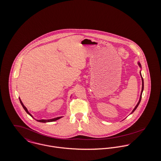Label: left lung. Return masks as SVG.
<instances>
[{"instance_id":"left-lung-1","label":"left lung","mask_w":161,"mask_h":161,"mask_svg":"<svg viewBox=\"0 0 161 161\" xmlns=\"http://www.w3.org/2000/svg\"><path fill=\"white\" fill-rule=\"evenodd\" d=\"M138 65H139L140 67H141V65H140V64L139 62L138 63ZM140 75H141V77H142V92H141V95H140V100H139V101H138V102L137 105H136V107L134 108V109L133 110V111H132V113H132L134 111H135V110H136V108H137V107L138 106V105H139V103H140V101H141V99H142V92H143V91L144 85H143V77H142V76L141 73H140Z\"/></svg>"}]
</instances>
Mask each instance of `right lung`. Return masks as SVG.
I'll return each instance as SVG.
<instances>
[{
  "instance_id": "right-lung-1",
  "label": "right lung",
  "mask_w": 161,
  "mask_h": 161,
  "mask_svg": "<svg viewBox=\"0 0 161 161\" xmlns=\"http://www.w3.org/2000/svg\"><path fill=\"white\" fill-rule=\"evenodd\" d=\"M19 101H20V103H21V105L23 106V108L25 109V111H26V113H27V114H29L31 117H32L33 118V116H32V114L28 111L27 110V109L26 108V107H25V105H23V102H22V101L21 100V99L20 98H19ZM62 117L61 116H60V117H58V118H53V119H41V120H37V121H38V122H40V123H48V122H53V121H56V120H58V119H60V118H61Z\"/></svg>"
}]
</instances>
